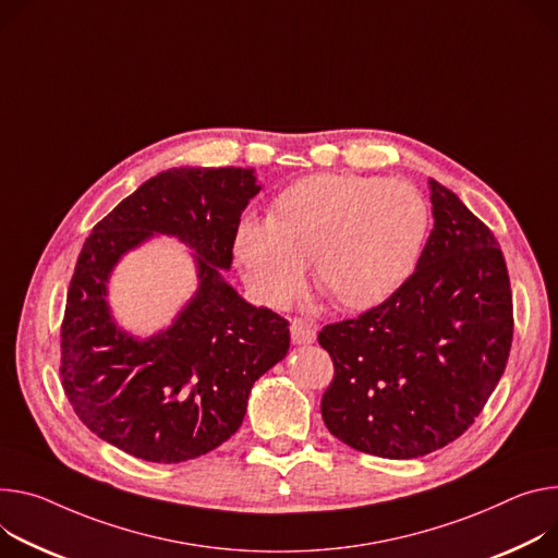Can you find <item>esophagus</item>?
I'll list each match as a JSON object with an SVG mask.
<instances>
[{"instance_id":"esophagus-1","label":"esophagus","mask_w":558,"mask_h":558,"mask_svg":"<svg viewBox=\"0 0 558 558\" xmlns=\"http://www.w3.org/2000/svg\"><path fill=\"white\" fill-rule=\"evenodd\" d=\"M291 340L295 344H312L316 340V325L307 323V320H291Z\"/></svg>"}]
</instances>
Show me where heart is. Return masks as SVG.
Listing matches in <instances>:
<instances>
[{
  "instance_id": "b5f03b06",
  "label": "heart",
  "mask_w": 558,
  "mask_h": 558,
  "mask_svg": "<svg viewBox=\"0 0 558 558\" xmlns=\"http://www.w3.org/2000/svg\"><path fill=\"white\" fill-rule=\"evenodd\" d=\"M432 225L410 182L318 173L282 189L267 220L242 218L235 258L265 305L287 307L314 267L316 287L349 312L372 310L412 278Z\"/></svg>"
}]
</instances>
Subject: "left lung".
I'll return each mask as SVG.
<instances>
[{
  "label": "left lung",
  "instance_id": "1",
  "mask_svg": "<svg viewBox=\"0 0 558 558\" xmlns=\"http://www.w3.org/2000/svg\"><path fill=\"white\" fill-rule=\"evenodd\" d=\"M434 229L412 278L359 318L323 327L333 361L327 429L383 459H418L459 438L508 365L514 316L494 233L436 180Z\"/></svg>",
  "mask_w": 558,
  "mask_h": 558
}]
</instances>
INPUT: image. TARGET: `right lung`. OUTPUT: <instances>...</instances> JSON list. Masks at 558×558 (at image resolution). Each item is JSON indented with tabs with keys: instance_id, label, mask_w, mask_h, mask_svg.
I'll use <instances>...</instances> for the list:
<instances>
[{
	"instance_id": "right-lung-1",
	"label": "right lung",
	"mask_w": 558,
	"mask_h": 558,
	"mask_svg": "<svg viewBox=\"0 0 558 558\" xmlns=\"http://www.w3.org/2000/svg\"><path fill=\"white\" fill-rule=\"evenodd\" d=\"M260 184L253 169H169L93 227L62 323V387L80 421L148 463L197 459L231 438L253 383L289 351V323L225 280L240 216ZM156 232L193 251L201 284L174 325L150 339L117 327L108 278Z\"/></svg>"
}]
</instances>
